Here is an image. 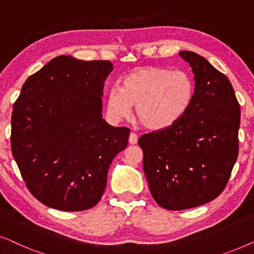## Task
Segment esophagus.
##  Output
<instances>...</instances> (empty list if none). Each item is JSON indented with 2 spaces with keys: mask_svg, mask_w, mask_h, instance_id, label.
Returning a JSON list of instances; mask_svg holds the SVG:
<instances>
[{
  "mask_svg": "<svg viewBox=\"0 0 254 254\" xmlns=\"http://www.w3.org/2000/svg\"><path fill=\"white\" fill-rule=\"evenodd\" d=\"M129 143L130 144H136L137 143V135L135 133L129 134Z\"/></svg>",
  "mask_w": 254,
  "mask_h": 254,
  "instance_id": "obj_1",
  "label": "esophagus"
}]
</instances>
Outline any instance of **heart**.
I'll return each mask as SVG.
<instances>
[{
  "instance_id": "obj_1",
  "label": "heart",
  "mask_w": 254,
  "mask_h": 254,
  "mask_svg": "<svg viewBox=\"0 0 254 254\" xmlns=\"http://www.w3.org/2000/svg\"><path fill=\"white\" fill-rule=\"evenodd\" d=\"M195 97V82L184 70L147 65L131 71L121 88L113 86L106 96L107 113L113 119L135 118L144 128L163 131L187 116Z\"/></svg>"
}]
</instances>
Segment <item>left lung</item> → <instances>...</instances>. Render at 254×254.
Wrapping results in <instances>:
<instances>
[{
	"instance_id": "obj_1",
	"label": "left lung",
	"mask_w": 254,
	"mask_h": 254,
	"mask_svg": "<svg viewBox=\"0 0 254 254\" xmlns=\"http://www.w3.org/2000/svg\"><path fill=\"white\" fill-rule=\"evenodd\" d=\"M195 97L178 125L138 138L152 197L169 210L197 207L223 192L238 156L241 107L227 76L190 51Z\"/></svg>"
}]
</instances>
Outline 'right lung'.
Wrapping results in <instances>:
<instances>
[{
    "instance_id": "obj_1",
    "label": "right lung",
    "mask_w": 254,
    "mask_h": 254,
    "mask_svg": "<svg viewBox=\"0 0 254 254\" xmlns=\"http://www.w3.org/2000/svg\"><path fill=\"white\" fill-rule=\"evenodd\" d=\"M110 61L60 55L24 83L11 116V151L25 185L41 203L64 211L96 206L129 128L102 117Z\"/></svg>"
}]
</instances>
